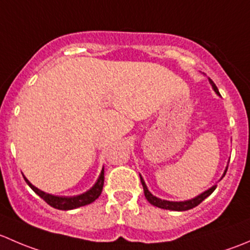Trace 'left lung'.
<instances>
[{"mask_svg":"<svg viewBox=\"0 0 250 250\" xmlns=\"http://www.w3.org/2000/svg\"><path fill=\"white\" fill-rule=\"evenodd\" d=\"M209 83H210V85H211V88L214 89V92H215L219 97H221L220 93H219V90H218V88H216V85L214 84V82L210 80V78H209ZM226 172H228V167H226L225 170H224V174H223V176H221V179L225 176ZM140 181H141V184H143L144 195H145L146 200L152 204V206L158 207V208H162V209H168V210H175V211H184V210H188V209L195 208V207H197L198 204L202 202V201L206 200L208 196H210L211 193H213V191L216 188V185H214V186H211L210 188H208V190H206L204 192L201 193V195L196 196L195 198H191V200H186V201H180V202H175V201L161 200V198L153 196L152 193L148 191L147 186H146L145 181H144L143 176L141 175H140Z\"/></svg>","mask_w":250,"mask_h":250,"instance_id":"1","label":"left lung"}]
</instances>
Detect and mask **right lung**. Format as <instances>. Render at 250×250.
<instances>
[{
    "mask_svg": "<svg viewBox=\"0 0 250 250\" xmlns=\"http://www.w3.org/2000/svg\"><path fill=\"white\" fill-rule=\"evenodd\" d=\"M24 176L25 181H26L27 185L40 196L43 201L49 204L50 207L55 209H60V210H71V209L80 208V207L87 206V204H90L94 202L98 197L100 196L103 191V186H104V168L102 169V173H100L99 178H98L97 183L92 186L88 191L81 193V195L77 196H55L50 195V193L44 192V191L40 190L36 186L32 185L29 180Z\"/></svg>",
    "mask_w": 250,
    "mask_h": 250,
    "instance_id": "obj_1",
    "label": "right lung"
}]
</instances>
